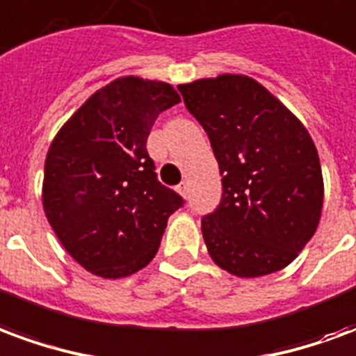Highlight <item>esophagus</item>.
I'll return each instance as SVG.
<instances>
[{
  "mask_svg": "<svg viewBox=\"0 0 356 356\" xmlns=\"http://www.w3.org/2000/svg\"><path fill=\"white\" fill-rule=\"evenodd\" d=\"M177 193L181 194V196H188V183H185V181H183V183H179L177 185Z\"/></svg>",
  "mask_w": 356,
  "mask_h": 356,
  "instance_id": "obj_1",
  "label": "esophagus"
}]
</instances>
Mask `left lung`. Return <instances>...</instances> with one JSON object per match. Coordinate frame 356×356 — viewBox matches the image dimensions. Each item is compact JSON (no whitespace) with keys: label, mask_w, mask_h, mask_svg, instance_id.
Wrapping results in <instances>:
<instances>
[{"label":"left lung","mask_w":356,"mask_h":356,"mask_svg":"<svg viewBox=\"0 0 356 356\" xmlns=\"http://www.w3.org/2000/svg\"><path fill=\"white\" fill-rule=\"evenodd\" d=\"M177 89L223 175L219 206L202 217L211 259L242 278L290 265L321 221L324 185L311 135L248 76L223 74Z\"/></svg>","instance_id":"8db88e82"}]
</instances>
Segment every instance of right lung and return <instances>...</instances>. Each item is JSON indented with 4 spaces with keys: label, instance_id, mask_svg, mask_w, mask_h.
I'll list each match as a JSON object with an SVG mask.
<instances>
[{
    "label": "right lung",
    "instance_id": "obj_1",
    "mask_svg": "<svg viewBox=\"0 0 356 356\" xmlns=\"http://www.w3.org/2000/svg\"><path fill=\"white\" fill-rule=\"evenodd\" d=\"M181 97L170 83L118 78L83 102L45 158L43 209L81 267L122 278L147 267L185 200L156 177L147 139Z\"/></svg>",
    "mask_w": 356,
    "mask_h": 356
}]
</instances>
